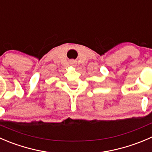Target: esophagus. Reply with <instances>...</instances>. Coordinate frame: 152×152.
<instances>
[{
    "instance_id": "34e87169",
    "label": "esophagus",
    "mask_w": 152,
    "mask_h": 152,
    "mask_svg": "<svg viewBox=\"0 0 152 152\" xmlns=\"http://www.w3.org/2000/svg\"><path fill=\"white\" fill-rule=\"evenodd\" d=\"M71 63H72V64H73V61H72V62H71Z\"/></svg>"
}]
</instances>
